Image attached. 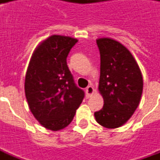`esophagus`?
Returning <instances> with one entry per match:
<instances>
[{
  "label": "esophagus",
  "instance_id": "1",
  "mask_svg": "<svg viewBox=\"0 0 160 160\" xmlns=\"http://www.w3.org/2000/svg\"><path fill=\"white\" fill-rule=\"evenodd\" d=\"M94 92V89L93 87H91V86H89V87H87V89H86V93H87V98L91 97L92 94H93Z\"/></svg>",
  "mask_w": 160,
  "mask_h": 160
}]
</instances>
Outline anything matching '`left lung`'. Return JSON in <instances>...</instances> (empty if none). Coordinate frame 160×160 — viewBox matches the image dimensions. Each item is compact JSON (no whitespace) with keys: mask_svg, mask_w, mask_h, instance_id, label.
I'll list each match as a JSON object with an SVG mask.
<instances>
[{"mask_svg":"<svg viewBox=\"0 0 160 160\" xmlns=\"http://www.w3.org/2000/svg\"><path fill=\"white\" fill-rule=\"evenodd\" d=\"M100 53L98 90L104 106L94 113L103 127H121L134 114L143 90L142 75L129 50L111 38L97 39Z\"/></svg>","mask_w":160,"mask_h":160,"instance_id":"obj_1","label":"left lung"}]
</instances>
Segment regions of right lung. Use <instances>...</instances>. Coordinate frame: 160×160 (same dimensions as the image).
<instances>
[{
	"label": "right lung",
	"mask_w": 160,
	"mask_h": 160,
	"mask_svg": "<svg viewBox=\"0 0 160 160\" xmlns=\"http://www.w3.org/2000/svg\"><path fill=\"white\" fill-rule=\"evenodd\" d=\"M77 42L70 37H49L34 51L27 68L25 92L30 110L50 130L67 127L85 97L67 64L70 49Z\"/></svg>",
	"instance_id": "1"
}]
</instances>
